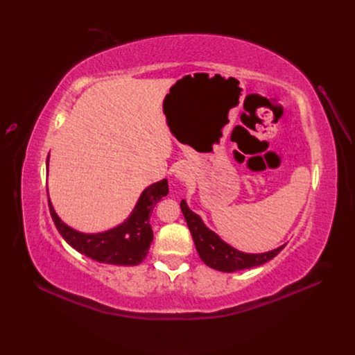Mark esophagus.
<instances>
[{"label":"esophagus","mask_w":355,"mask_h":355,"mask_svg":"<svg viewBox=\"0 0 355 355\" xmlns=\"http://www.w3.org/2000/svg\"><path fill=\"white\" fill-rule=\"evenodd\" d=\"M178 176H179V175H178ZM180 178H182V175H180Z\"/></svg>","instance_id":"obj_1"}]
</instances>
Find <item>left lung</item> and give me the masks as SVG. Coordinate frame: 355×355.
Here are the masks:
<instances>
[{
	"label": "left lung",
	"instance_id": "obj_1",
	"mask_svg": "<svg viewBox=\"0 0 355 355\" xmlns=\"http://www.w3.org/2000/svg\"><path fill=\"white\" fill-rule=\"evenodd\" d=\"M180 209L183 212L184 219H187V224L192 234V239L200 260L211 268L219 270V272L232 273L239 272V270L261 266L276 257L286 245L284 244L277 247L276 250L261 252V254H248V252L235 250L234 247L219 239L214 231H211L204 223H202L199 215L189 209L184 200L180 202Z\"/></svg>",
	"mask_w": 355,
	"mask_h": 355
}]
</instances>
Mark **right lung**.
I'll use <instances>...</instances> for the list:
<instances>
[{"label":"right lung","instance_id":"1","mask_svg":"<svg viewBox=\"0 0 355 355\" xmlns=\"http://www.w3.org/2000/svg\"><path fill=\"white\" fill-rule=\"evenodd\" d=\"M46 164L49 166V156ZM168 193L167 179L150 184L140 195L136 207L125 221L105 232L85 234L66 225L53 209L49 199L50 215L64 241L80 254L95 261L115 266H137L148 252L153 241V230L150 225V215L157 202Z\"/></svg>","mask_w":355,"mask_h":355}]
</instances>
